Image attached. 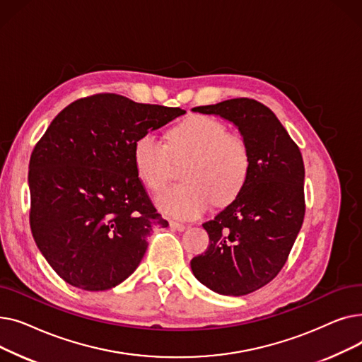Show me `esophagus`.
Masks as SVG:
<instances>
[{
	"label": "esophagus",
	"mask_w": 362,
	"mask_h": 362,
	"mask_svg": "<svg viewBox=\"0 0 362 362\" xmlns=\"http://www.w3.org/2000/svg\"><path fill=\"white\" fill-rule=\"evenodd\" d=\"M170 227L171 229H175L177 232H183L186 229V226L182 224V223H177V221H170Z\"/></svg>",
	"instance_id": "1"
}]
</instances>
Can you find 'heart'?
<instances>
[{"label":"heart","mask_w":362,"mask_h":362,"mask_svg":"<svg viewBox=\"0 0 362 362\" xmlns=\"http://www.w3.org/2000/svg\"><path fill=\"white\" fill-rule=\"evenodd\" d=\"M192 157L183 170L185 183L170 186L157 197V206L168 217L191 220L202 216L213 201L227 204L238 197L251 173V151L246 141L208 116H195L170 132L167 145L154 132L133 144V165L151 191H160L171 171V158Z\"/></svg>","instance_id":"obj_1"}]
</instances>
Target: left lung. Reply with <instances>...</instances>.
<instances>
[{
  "label": "left lung",
  "instance_id": "obj_1",
  "mask_svg": "<svg viewBox=\"0 0 362 362\" xmlns=\"http://www.w3.org/2000/svg\"><path fill=\"white\" fill-rule=\"evenodd\" d=\"M233 123L251 151L238 197L202 224L210 236L194 276L216 293L242 296L270 283L286 262L305 214V168L298 145L264 104L250 98L192 108Z\"/></svg>",
  "mask_w": 362,
  "mask_h": 362
}]
</instances>
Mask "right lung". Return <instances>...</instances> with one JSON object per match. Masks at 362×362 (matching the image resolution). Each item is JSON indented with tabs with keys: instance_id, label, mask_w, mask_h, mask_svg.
Wrapping results in <instances>:
<instances>
[{
	"instance_id": "add662e5",
	"label": "right lung",
	"mask_w": 362,
	"mask_h": 362,
	"mask_svg": "<svg viewBox=\"0 0 362 362\" xmlns=\"http://www.w3.org/2000/svg\"><path fill=\"white\" fill-rule=\"evenodd\" d=\"M185 112L98 93L60 111L36 144L30 229L52 270L71 286H117L138 269L152 229L168 226L136 175L133 144Z\"/></svg>"
}]
</instances>
